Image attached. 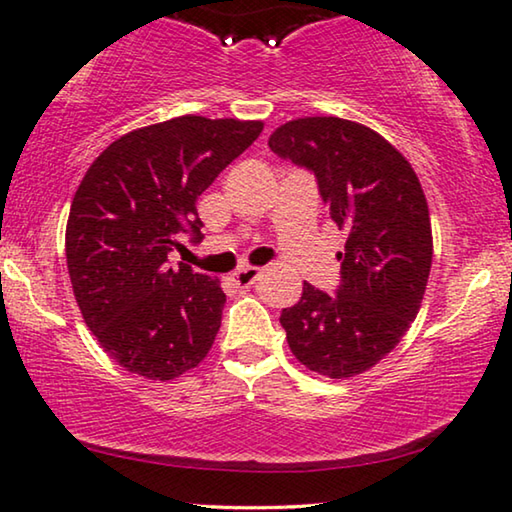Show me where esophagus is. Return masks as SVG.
I'll return each instance as SVG.
<instances>
[{
    "mask_svg": "<svg viewBox=\"0 0 512 512\" xmlns=\"http://www.w3.org/2000/svg\"><path fill=\"white\" fill-rule=\"evenodd\" d=\"M257 278H259V269H257V266H243V269L232 273L234 285H239V287H250V285L255 283Z\"/></svg>",
    "mask_w": 512,
    "mask_h": 512,
    "instance_id": "obj_1",
    "label": "esophagus"
}]
</instances>
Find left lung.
Instances as JSON below:
<instances>
[{"mask_svg":"<svg viewBox=\"0 0 512 512\" xmlns=\"http://www.w3.org/2000/svg\"><path fill=\"white\" fill-rule=\"evenodd\" d=\"M269 148L315 176L331 220L348 229L334 294L304 283L280 325L301 364L320 376L352 378L397 348L420 311L431 269L422 185L392 143L350 120L285 122Z\"/></svg>","mask_w":512,"mask_h":512,"instance_id":"1","label":"left lung"}]
</instances>
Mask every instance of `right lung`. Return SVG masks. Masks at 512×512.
I'll return each mask as SVG.
<instances>
[{"instance_id":"obj_1","label":"right lung","mask_w":512,"mask_h":512,"mask_svg":"<svg viewBox=\"0 0 512 512\" xmlns=\"http://www.w3.org/2000/svg\"><path fill=\"white\" fill-rule=\"evenodd\" d=\"M262 122L201 115L113 141L71 201L67 266L85 325L127 371L171 380L208 355L220 329V280L169 264L178 236L201 239L197 199L253 146Z\"/></svg>"}]
</instances>
